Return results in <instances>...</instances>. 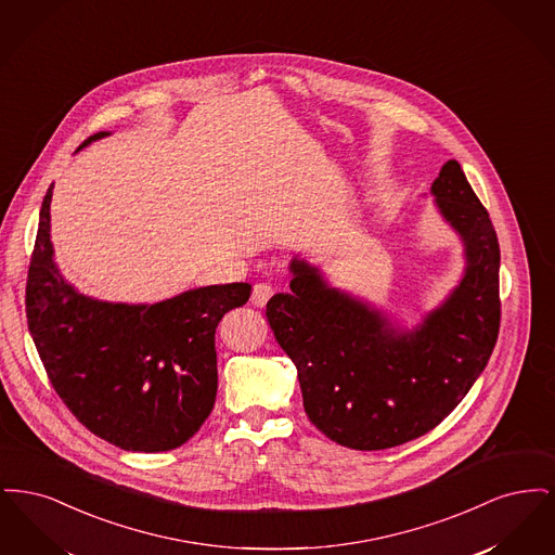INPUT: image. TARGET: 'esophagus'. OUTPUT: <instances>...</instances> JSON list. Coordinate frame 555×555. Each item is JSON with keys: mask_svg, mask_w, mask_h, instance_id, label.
Segmentation results:
<instances>
[{"mask_svg": "<svg viewBox=\"0 0 555 555\" xmlns=\"http://www.w3.org/2000/svg\"><path fill=\"white\" fill-rule=\"evenodd\" d=\"M274 289L268 283H256L254 291H251V304L256 308H264L266 301L272 297Z\"/></svg>", "mask_w": 555, "mask_h": 555, "instance_id": "34e87169", "label": "esophagus"}]
</instances>
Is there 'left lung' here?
<instances>
[{"label": "left lung", "instance_id": "8db88e82", "mask_svg": "<svg viewBox=\"0 0 555 555\" xmlns=\"http://www.w3.org/2000/svg\"><path fill=\"white\" fill-rule=\"evenodd\" d=\"M466 247V272L448 301L414 331L331 289L317 268L291 262V293L266 318L297 369L310 423L331 441L374 451L418 439L464 399L500 335V241L455 159L430 186Z\"/></svg>", "mask_w": 555, "mask_h": 555}]
</instances>
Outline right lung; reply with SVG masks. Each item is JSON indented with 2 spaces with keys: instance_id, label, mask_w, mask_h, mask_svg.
Instances as JSON below:
<instances>
[{
  "instance_id": "1",
  "label": "right lung",
  "mask_w": 555,
  "mask_h": 555,
  "mask_svg": "<svg viewBox=\"0 0 555 555\" xmlns=\"http://www.w3.org/2000/svg\"><path fill=\"white\" fill-rule=\"evenodd\" d=\"M106 134L95 132L80 147ZM50 206L52 186L39 214L25 301L55 393L82 426L116 448H181L214 408L216 326L249 299L251 285L199 287L154 306L85 297L53 262Z\"/></svg>"
}]
</instances>
